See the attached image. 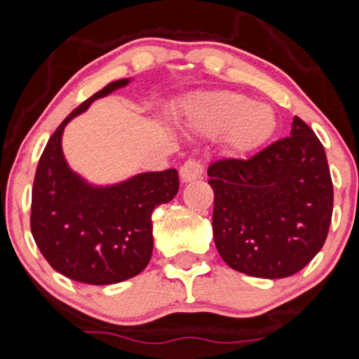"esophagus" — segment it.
<instances>
[{
  "label": "esophagus",
  "mask_w": 359,
  "mask_h": 359,
  "mask_svg": "<svg viewBox=\"0 0 359 359\" xmlns=\"http://www.w3.org/2000/svg\"><path fill=\"white\" fill-rule=\"evenodd\" d=\"M203 177V165L196 160H187L186 163L180 167V180L182 182H194V180Z\"/></svg>",
  "instance_id": "34e87169"
}]
</instances>
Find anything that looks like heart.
<instances>
[{
	"instance_id": "1",
	"label": "heart",
	"mask_w": 359,
	"mask_h": 359,
	"mask_svg": "<svg viewBox=\"0 0 359 359\" xmlns=\"http://www.w3.org/2000/svg\"><path fill=\"white\" fill-rule=\"evenodd\" d=\"M187 113L196 130L205 135L222 134L224 144L236 154L262 148L277 129V115L270 104L233 90L198 94Z\"/></svg>"
}]
</instances>
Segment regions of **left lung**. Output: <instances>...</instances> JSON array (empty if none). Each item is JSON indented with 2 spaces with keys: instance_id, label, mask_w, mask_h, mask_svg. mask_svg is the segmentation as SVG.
Wrapping results in <instances>:
<instances>
[{
  "instance_id": "left-lung-1",
  "label": "left lung",
  "mask_w": 359,
  "mask_h": 359,
  "mask_svg": "<svg viewBox=\"0 0 359 359\" xmlns=\"http://www.w3.org/2000/svg\"><path fill=\"white\" fill-rule=\"evenodd\" d=\"M213 237L230 269L251 277L297 273L323 248L334 210L327 154L315 132L294 116L289 137L249 160L210 165Z\"/></svg>"
}]
</instances>
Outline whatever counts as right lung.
<instances>
[{"instance_id": "right-lung-1", "label": "right lung", "mask_w": 359, "mask_h": 359, "mask_svg": "<svg viewBox=\"0 0 359 359\" xmlns=\"http://www.w3.org/2000/svg\"><path fill=\"white\" fill-rule=\"evenodd\" d=\"M127 84L129 79L110 82L75 108L53 132L34 177V241L53 269L84 284H116L141 273L153 252L151 213L179 191L175 168L96 187L72 172L65 161L62 135L67 123L93 101Z\"/></svg>"}]
</instances>
